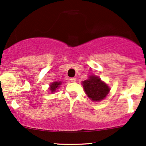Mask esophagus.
I'll return each mask as SVG.
<instances>
[{"instance_id": "obj_1", "label": "esophagus", "mask_w": 146, "mask_h": 146, "mask_svg": "<svg viewBox=\"0 0 146 146\" xmlns=\"http://www.w3.org/2000/svg\"><path fill=\"white\" fill-rule=\"evenodd\" d=\"M70 82H75L76 81V78H70Z\"/></svg>"}]
</instances>
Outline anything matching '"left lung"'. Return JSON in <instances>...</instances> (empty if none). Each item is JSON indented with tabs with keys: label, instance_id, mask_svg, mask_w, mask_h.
<instances>
[{
	"label": "left lung",
	"instance_id": "left-lung-1",
	"mask_svg": "<svg viewBox=\"0 0 146 146\" xmlns=\"http://www.w3.org/2000/svg\"><path fill=\"white\" fill-rule=\"evenodd\" d=\"M86 96L92 101L98 102L102 100L110 91V88L106 83L102 82L99 77L90 76L89 79L82 82Z\"/></svg>",
	"mask_w": 146,
	"mask_h": 146
}]
</instances>
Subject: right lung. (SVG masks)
Instances as JSON below:
<instances>
[{"instance_id": "add662e5", "label": "right lung", "mask_w": 146, "mask_h": 146, "mask_svg": "<svg viewBox=\"0 0 146 146\" xmlns=\"http://www.w3.org/2000/svg\"><path fill=\"white\" fill-rule=\"evenodd\" d=\"M62 82H53L52 83H51L50 84V87H49V89L51 93H53L56 91L57 89H58L59 87H60V85L62 84Z\"/></svg>"}]
</instances>
